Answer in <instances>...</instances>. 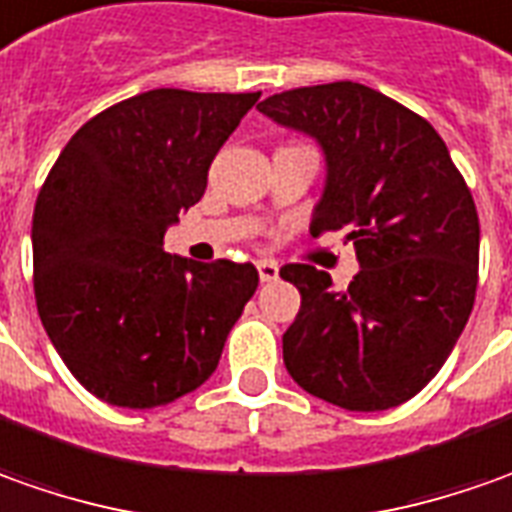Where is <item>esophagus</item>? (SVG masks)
<instances>
[{"mask_svg": "<svg viewBox=\"0 0 512 512\" xmlns=\"http://www.w3.org/2000/svg\"><path fill=\"white\" fill-rule=\"evenodd\" d=\"M256 270H259V279L262 281L279 279V264L276 262H267V259H262V262H256Z\"/></svg>", "mask_w": 512, "mask_h": 512, "instance_id": "obj_1", "label": "esophagus"}]
</instances>
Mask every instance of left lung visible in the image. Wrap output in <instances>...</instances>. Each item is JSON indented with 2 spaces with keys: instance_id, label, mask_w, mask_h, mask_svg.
I'll return each mask as SVG.
<instances>
[{
  "instance_id": "obj_1",
  "label": "left lung",
  "mask_w": 512,
  "mask_h": 512,
  "mask_svg": "<svg viewBox=\"0 0 512 512\" xmlns=\"http://www.w3.org/2000/svg\"><path fill=\"white\" fill-rule=\"evenodd\" d=\"M259 112L312 135L327 188L310 233L346 231L360 273L346 290L312 264H284L301 310L281 338L304 392L383 411L423 392L468 324L479 281V214L437 129L355 81L270 95Z\"/></svg>"
}]
</instances>
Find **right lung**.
<instances>
[{"mask_svg": "<svg viewBox=\"0 0 512 512\" xmlns=\"http://www.w3.org/2000/svg\"><path fill=\"white\" fill-rule=\"evenodd\" d=\"M262 92L149 89L89 118L33 211V293L72 377L98 400L154 408L214 375L259 287L250 262L168 256L180 208Z\"/></svg>", "mask_w": 512, "mask_h": 512, "instance_id": "1", "label": "right lung"}]
</instances>
